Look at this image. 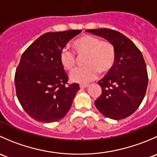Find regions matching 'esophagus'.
<instances>
[{"label": "esophagus", "mask_w": 157, "mask_h": 157, "mask_svg": "<svg viewBox=\"0 0 157 157\" xmlns=\"http://www.w3.org/2000/svg\"><path fill=\"white\" fill-rule=\"evenodd\" d=\"M88 86V84H83V83H81V84H80V89H84V88H86Z\"/></svg>", "instance_id": "obj_1"}]
</instances>
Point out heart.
Wrapping results in <instances>:
<instances>
[{
	"label": "heart",
	"instance_id": "heart-1",
	"mask_svg": "<svg viewBox=\"0 0 157 157\" xmlns=\"http://www.w3.org/2000/svg\"><path fill=\"white\" fill-rule=\"evenodd\" d=\"M74 52L79 57L84 56L85 67L71 74L73 82L87 83L95 80L99 72L107 73L113 68L116 61V50L109 41L101 40L92 35H83L73 42ZM59 59L62 67L72 71L77 64V56L73 51L64 48L60 52Z\"/></svg>",
	"mask_w": 157,
	"mask_h": 157
}]
</instances>
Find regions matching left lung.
Segmentation results:
<instances>
[{"mask_svg": "<svg viewBox=\"0 0 157 157\" xmlns=\"http://www.w3.org/2000/svg\"><path fill=\"white\" fill-rule=\"evenodd\" d=\"M86 32L111 42L116 50L113 68L98 83L102 94L95 101V105L107 118H127L138 109L146 94L148 75L143 55L119 32L106 28Z\"/></svg>", "mask_w": 157, "mask_h": 157, "instance_id": "8db88e82", "label": "left lung"}]
</instances>
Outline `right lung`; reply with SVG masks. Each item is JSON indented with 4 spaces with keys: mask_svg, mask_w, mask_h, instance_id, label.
<instances>
[{
    "mask_svg": "<svg viewBox=\"0 0 157 157\" xmlns=\"http://www.w3.org/2000/svg\"><path fill=\"white\" fill-rule=\"evenodd\" d=\"M81 30L47 33L38 38L22 55L16 70V93L25 112L44 123L59 121L71 109L80 90L67 86L68 77L61 64L60 52Z\"/></svg>",
    "mask_w": 157,
    "mask_h": 157,
    "instance_id": "1",
    "label": "right lung"
}]
</instances>
